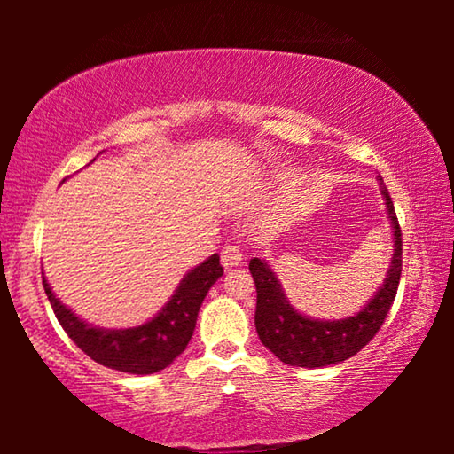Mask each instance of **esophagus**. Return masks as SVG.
Segmentation results:
<instances>
[{
  "instance_id": "1",
  "label": "esophagus",
  "mask_w": 454,
  "mask_h": 454,
  "mask_svg": "<svg viewBox=\"0 0 454 454\" xmlns=\"http://www.w3.org/2000/svg\"><path fill=\"white\" fill-rule=\"evenodd\" d=\"M220 258H222V264H224V268H234L238 264H242V260H244L242 248L238 244H226L220 252Z\"/></svg>"
}]
</instances>
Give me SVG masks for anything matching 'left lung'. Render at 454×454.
Segmentation results:
<instances>
[{
  "label": "left lung",
  "instance_id": "left-lung-1",
  "mask_svg": "<svg viewBox=\"0 0 454 454\" xmlns=\"http://www.w3.org/2000/svg\"><path fill=\"white\" fill-rule=\"evenodd\" d=\"M382 194L387 200L388 218L393 220L395 254L382 288L356 317L322 322L306 318L286 302L280 282L270 266L262 260H250V274L256 284V333L264 347L278 356L284 364L320 368L338 364L363 350L379 333L395 302L403 272V232L398 224L393 198L380 178Z\"/></svg>",
  "mask_w": 454,
  "mask_h": 454
}]
</instances>
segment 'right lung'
Segmentation results:
<instances>
[{"label":"right lung","mask_w":454,"mask_h":454,"mask_svg":"<svg viewBox=\"0 0 454 454\" xmlns=\"http://www.w3.org/2000/svg\"><path fill=\"white\" fill-rule=\"evenodd\" d=\"M222 274H224V268L220 264V256H210L206 262L186 274L178 290L174 292L172 301L164 306L158 317L142 326L128 330H102L90 326L53 296L45 278L43 288L61 328L91 360L114 368V371L152 374L172 364L174 358L186 350L190 338L194 334L204 296L208 294L210 286Z\"/></svg>","instance_id":"obj_1"}]
</instances>
